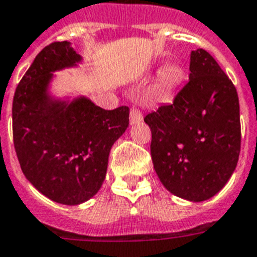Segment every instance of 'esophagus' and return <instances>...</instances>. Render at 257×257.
I'll return each instance as SVG.
<instances>
[{
    "label": "esophagus",
    "mask_w": 257,
    "mask_h": 257,
    "mask_svg": "<svg viewBox=\"0 0 257 257\" xmlns=\"http://www.w3.org/2000/svg\"><path fill=\"white\" fill-rule=\"evenodd\" d=\"M143 120V113L140 111V109H137V107L133 106L131 109V113H129V121H131V124H137V122H140Z\"/></svg>",
    "instance_id": "obj_1"
}]
</instances>
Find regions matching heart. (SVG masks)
<instances>
[{"label":"heart","mask_w":257,"mask_h":257,"mask_svg":"<svg viewBox=\"0 0 257 257\" xmlns=\"http://www.w3.org/2000/svg\"><path fill=\"white\" fill-rule=\"evenodd\" d=\"M185 78V71L179 64H167L160 71V82L168 90L176 89Z\"/></svg>","instance_id":"b5f03b06"}]
</instances>
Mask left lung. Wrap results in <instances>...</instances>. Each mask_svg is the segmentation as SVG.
Listing matches in <instances>:
<instances>
[{"label":"left lung","mask_w":257,"mask_h":257,"mask_svg":"<svg viewBox=\"0 0 257 257\" xmlns=\"http://www.w3.org/2000/svg\"><path fill=\"white\" fill-rule=\"evenodd\" d=\"M160 182L176 197L201 202L218 193L241 147L236 87L207 51L190 55V76L174 101L144 117Z\"/></svg>","instance_id":"1"}]
</instances>
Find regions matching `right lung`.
<instances>
[{"mask_svg": "<svg viewBox=\"0 0 257 257\" xmlns=\"http://www.w3.org/2000/svg\"><path fill=\"white\" fill-rule=\"evenodd\" d=\"M81 56L70 43L44 47L21 78L12 107L13 143L25 178L47 198L79 205L101 189L111 146L129 125V107L105 110L87 98L55 101L52 72Z\"/></svg>", "mask_w": 257, "mask_h": 257, "instance_id": "obj_1", "label": "right lung"}]
</instances>
